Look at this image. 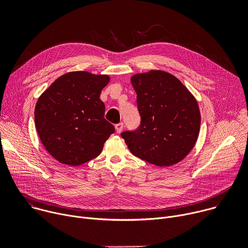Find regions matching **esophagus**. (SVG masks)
Listing matches in <instances>:
<instances>
[{
  "mask_svg": "<svg viewBox=\"0 0 248 248\" xmlns=\"http://www.w3.org/2000/svg\"><path fill=\"white\" fill-rule=\"evenodd\" d=\"M115 128H116V131H117L118 133H121V132H122V130L124 129V124H123V123H120V124H116Z\"/></svg>",
  "mask_w": 248,
  "mask_h": 248,
  "instance_id": "obj_1",
  "label": "esophagus"
}]
</instances>
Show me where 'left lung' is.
<instances>
[{"label": "left lung", "mask_w": 248, "mask_h": 248, "mask_svg": "<svg viewBox=\"0 0 248 248\" xmlns=\"http://www.w3.org/2000/svg\"><path fill=\"white\" fill-rule=\"evenodd\" d=\"M137 94L141 124L122 137L130 152L152 165L170 167L193 149L201 115L192 93L174 76L160 69L130 78Z\"/></svg>", "instance_id": "8db88e82"}]
</instances>
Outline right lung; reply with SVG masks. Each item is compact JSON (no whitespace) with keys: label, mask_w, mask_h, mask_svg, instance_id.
I'll use <instances>...</instances> for the list:
<instances>
[{"label":"right lung","mask_w":248,"mask_h":248,"mask_svg":"<svg viewBox=\"0 0 248 248\" xmlns=\"http://www.w3.org/2000/svg\"><path fill=\"white\" fill-rule=\"evenodd\" d=\"M107 75L83 70L57 78L38 98L35 127L46 150L57 161L79 166L97 157L115 127L104 119L102 89Z\"/></svg>","instance_id":"add662e5"}]
</instances>
